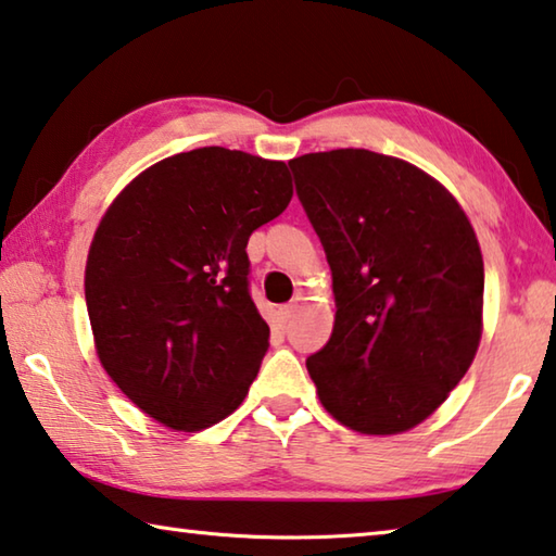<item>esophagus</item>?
Returning <instances> with one entry per match:
<instances>
[{"label": "esophagus", "instance_id": "obj_1", "mask_svg": "<svg viewBox=\"0 0 556 556\" xmlns=\"http://www.w3.org/2000/svg\"><path fill=\"white\" fill-rule=\"evenodd\" d=\"M299 312V304L296 302H292V304H287V306H279V312H277V316H279V321L281 324H289L294 319V314Z\"/></svg>", "mask_w": 556, "mask_h": 556}]
</instances>
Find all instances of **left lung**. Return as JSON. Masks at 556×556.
<instances>
[{"mask_svg": "<svg viewBox=\"0 0 556 556\" xmlns=\"http://www.w3.org/2000/svg\"><path fill=\"white\" fill-rule=\"evenodd\" d=\"M289 167L337 299L329 343L306 358L316 395L356 433H405L433 416L478 354V235L453 192L401 157L339 148Z\"/></svg>", "mask_w": 556, "mask_h": 556, "instance_id": "8db88e82", "label": "left lung"}]
</instances>
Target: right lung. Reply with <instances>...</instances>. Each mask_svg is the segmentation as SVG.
Here are the masks:
<instances>
[{"label": "right lung", "mask_w": 556, "mask_h": 556, "mask_svg": "<svg viewBox=\"0 0 556 556\" xmlns=\"http://www.w3.org/2000/svg\"><path fill=\"white\" fill-rule=\"evenodd\" d=\"M292 195L285 161L213 146L146 167L103 213L84 279L96 356L161 426H215L257 378L269 326L247 240Z\"/></svg>", "instance_id": "1"}]
</instances>
